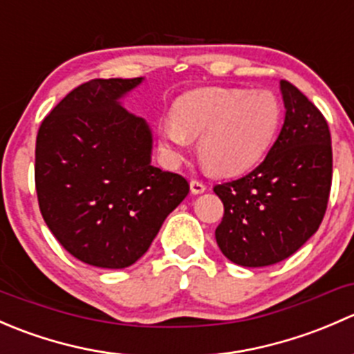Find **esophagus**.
Listing matches in <instances>:
<instances>
[{
    "instance_id": "obj_1",
    "label": "esophagus",
    "mask_w": 354,
    "mask_h": 354,
    "mask_svg": "<svg viewBox=\"0 0 354 354\" xmlns=\"http://www.w3.org/2000/svg\"><path fill=\"white\" fill-rule=\"evenodd\" d=\"M190 190H192V194H194V195H198V194H203V192L207 190V187H205V183H203V181L192 180L190 181Z\"/></svg>"
}]
</instances>
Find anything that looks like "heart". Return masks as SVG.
<instances>
[{
	"label": "heart",
	"instance_id": "1",
	"mask_svg": "<svg viewBox=\"0 0 354 354\" xmlns=\"http://www.w3.org/2000/svg\"><path fill=\"white\" fill-rule=\"evenodd\" d=\"M279 124L281 106L270 92L200 88L176 102L174 120L159 124V145L171 162H180L190 138H198L203 166L219 176H234L267 154Z\"/></svg>",
	"mask_w": 354,
	"mask_h": 354
}]
</instances>
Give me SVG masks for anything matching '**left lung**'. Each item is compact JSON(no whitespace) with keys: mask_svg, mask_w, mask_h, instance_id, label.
Returning a JSON list of instances; mask_svg holds the SVG:
<instances>
[{"mask_svg":"<svg viewBox=\"0 0 354 354\" xmlns=\"http://www.w3.org/2000/svg\"><path fill=\"white\" fill-rule=\"evenodd\" d=\"M281 94L286 116L266 159L240 180L214 187L224 203L216 241L243 267L291 257L319 230L329 202V124L292 84L281 80Z\"/></svg>","mask_w":354,"mask_h":354,"instance_id":"obj_1","label":"left lung"}]
</instances>
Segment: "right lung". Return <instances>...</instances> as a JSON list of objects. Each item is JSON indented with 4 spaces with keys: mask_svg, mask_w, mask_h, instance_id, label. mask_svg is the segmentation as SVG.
<instances>
[{
    "mask_svg": "<svg viewBox=\"0 0 354 354\" xmlns=\"http://www.w3.org/2000/svg\"><path fill=\"white\" fill-rule=\"evenodd\" d=\"M144 78H95L70 92L35 140L39 209L75 259L124 269L183 202V176L151 164L152 131L121 99Z\"/></svg>",
    "mask_w": 354,
    "mask_h": 354,
    "instance_id": "add662e5",
    "label": "right lung"
}]
</instances>
